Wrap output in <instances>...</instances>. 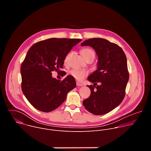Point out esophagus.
Returning <instances> with one entry per match:
<instances>
[{"label":"esophagus","instance_id":"34e87169","mask_svg":"<svg viewBox=\"0 0 151 151\" xmlns=\"http://www.w3.org/2000/svg\"><path fill=\"white\" fill-rule=\"evenodd\" d=\"M76 85L78 86V87H81V86H82V83L79 82H76Z\"/></svg>","mask_w":151,"mask_h":151}]
</instances>
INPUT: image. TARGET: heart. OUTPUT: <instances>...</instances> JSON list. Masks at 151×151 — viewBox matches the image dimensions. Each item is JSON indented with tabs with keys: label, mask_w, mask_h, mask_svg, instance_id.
Here are the masks:
<instances>
[{
	"label": "heart",
	"mask_w": 151,
	"mask_h": 151,
	"mask_svg": "<svg viewBox=\"0 0 151 151\" xmlns=\"http://www.w3.org/2000/svg\"><path fill=\"white\" fill-rule=\"evenodd\" d=\"M81 54L82 55V56L85 59L88 56L91 55V54H94V52L93 51V50H92L90 48H83L81 50ZM70 57V53L68 54L65 58H64V62L65 64L68 63V60L69 58ZM69 74L73 77L75 79L78 80V81H82L85 77H87L88 76V72L86 70H79V69H72L69 72Z\"/></svg>",
	"instance_id": "1"
}]
</instances>
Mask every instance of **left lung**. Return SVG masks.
I'll use <instances>...</instances> for the list:
<instances>
[{
	"mask_svg": "<svg viewBox=\"0 0 151 151\" xmlns=\"http://www.w3.org/2000/svg\"><path fill=\"white\" fill-rule=\"evenodd\" d=\"M81 45L91 47L98 56L97 69L88 78L94 85H87L91 94L83 101V105L96 115L109 113L125 97L129 79L126 55L118 45L102 38L89 39Z\"/></svg>",
	"mask_w": 151,
	"mask_h": 151,
	"instance_id": "1",
	"label": "left lung"
}]
</instances>
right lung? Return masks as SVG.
<instances>
[{"instance_id":"right-lung-1","label":"right lung","mask_w":151,"mask_h":151,"mask_svg":"<svg viewBox=\"0 0 151 151\" xmlns=\"http://www.w3.org/2000/svg\"><path fill=\"white\" fill-rule=\"evenodd\" d=\"M82 40L50 38L33 45L21 64V89L36 109L49 112L59 107L76 87L73 77L63 81L53 78L51 72L63 68L64 58ZM61 71V70H60Z\"/></svg>"}]
</instances>
